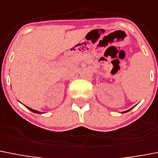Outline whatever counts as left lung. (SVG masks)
Returning a JSON list of instances; mask_svg holds the SVG:
<instances>
[{"label": "left lung", "mask_w": 158, "mask_h": 158, "mask_svg": "<svg viewBox=\"0 0 158 158\" xmlns=\"http://www.w3.org/2000/svg\"><path fill=\"white\" fill-rule=\"evenodd\" d=\"M132 109V108H131V109L130 110H127V111H124V112H123V113H126V112H128V111H129V110H131Z\"/></svg>", "instance_id": "8db88e82"}]
</instances>
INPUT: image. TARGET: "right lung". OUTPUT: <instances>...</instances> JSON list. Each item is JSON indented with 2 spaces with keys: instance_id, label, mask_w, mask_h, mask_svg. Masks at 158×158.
<instances>
[{
  "instance_id": "add662e5",
  "label": "right lung",
  "mask_w": 158,
  "mask_h": 158,
  "mask_svg": "<svg viewBox=\"0 0 158 158\" xmlns=\"http://www.w3.org/2000/svg\"><path fill=\"white\" fill-rule=\"evenodd\" d=\"M26 107L27 108V109L28 110H30V111H32V112H34V113H36V114H42V113L41 112H40V111H37V110H34V109H32V108H30V107H28V106H26Z\"/></svg>"
}]
</instances>
